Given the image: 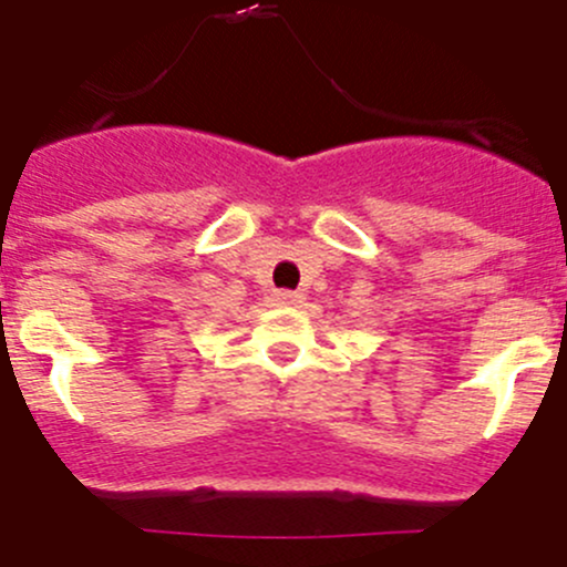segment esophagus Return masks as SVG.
<instances>
[{
    "mask_svg": "<svg viewBox=\"0 0 567 567\" xmlns=\"http://www.w3.org/2000/svg\"><path fill=\"white\" fill-rule=\"evenodd\" d=\"M271 301L279 308H296V305H301V293H296V290H274Z\"/></svg>",
    "mask_w": 567,
    "mask_h": 567,
    "instance_id": "esophagus-1",
    "label": "esophagus"
}]
</instances>
